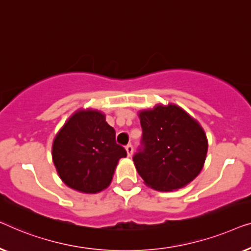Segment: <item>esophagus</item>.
I'll use <instances>...</instances> for the list:
<instances>
[{"label":"esophagus","mask_w":251,"mask_h":251,"mask_svg":"<svg viewBox=\"0 0 251 251\" xmlns=\"http://www.w3.org/2000/svg\"><path fill=\"white\" fill-rule=\"evenodd\" d=\"M125 149H126L127 156H128V157H132V154H133V151H134L132 144H127V146L125 147Z\"/></svg>","instance_id":"34e87169"}]
</instances>
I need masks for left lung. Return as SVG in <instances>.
Masks as SVG:
<instances>
[{
	"instance_id": "1",
	"label": "left lung",
	"mask_w": 251,
	"mask_h": 251,
	"mask_svg": "<svg viewBox=\"0 0 251 251\" xmlns=\"http://www.w3.org/2000/svg\"><path fill=\"white\" fill-rule=\"evenodd\" d=\"M143 135L133 157L144 184L157 191L184 188L200 174L208 141L201 125L177 104L139 111Z\"/></svg>"
}]
</instances>
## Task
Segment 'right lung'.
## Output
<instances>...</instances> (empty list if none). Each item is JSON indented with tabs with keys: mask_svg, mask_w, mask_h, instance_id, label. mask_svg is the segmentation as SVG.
<instances>
[{
	"mask_svg": "<svg viewBox=\"0 0 251 251\" xmlns=\"http://www.w3.org/2000/svg\"><path fill=\"white\" fill-rule=\"evenodd\" d=\"M127 156L116 143V132L97 109H78L56 133L52 160L59 177L70 189L99 193L112 181L121 158Z\"/></svg>",
	"mask_w": 251,
	"mask_h": 251,
	"instance_id": "1",
	"label": "right lung"
}]
</instances>
